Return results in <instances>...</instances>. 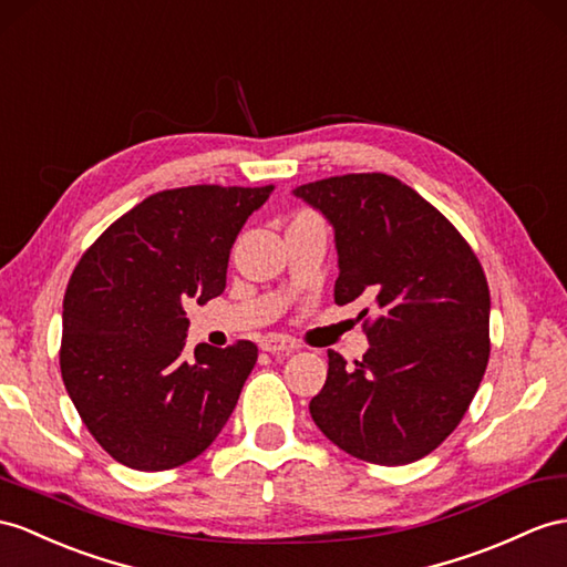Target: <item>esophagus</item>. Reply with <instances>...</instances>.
Returning <instances> with one entry per match:
<instances>
[{"label": "esophagus", "mask_w": 567, "mask_h": 567, "mask_svg": "<svg viewBox=\"0 0 567 567\" xmlns=\"http://www.w3.org/2000/svg\"><path fill=\"white\" fill-rule=\"evenodd\" d=\"M259 347L267 353H291L296 349V343L281 334H267V337H261Z\"/></svg>", "instance_id": "obj_1"}]
</instances>
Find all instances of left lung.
<instances>
[{
  "mask_svg": "<svg viewBox=\"0 0 567 567\" xmlns=\"http://www.w3.org/2000/svg\"><path fill=\"white\" fill-rule=\"evenodd\" d=\"M334 226L337 306L375 302L363 361L329 351L317 427L351 457L396 466L431 454L460 425L491 355L488 281L472 245L416 189L384 173L300 185ZM370 308L361 312L368 315Z\"/></svg>",
  "mask_w": 567,
  "mask_h": 567,
  "instance_id": "left-lung-1",
  "label": "left lung"
}]
</instances>
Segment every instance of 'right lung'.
Instances as JSON below:
<instances>
[{
	"label": "right lung",
	"instance_id": "obj_1",
	"mask_svg": "<svg viewBox=\"0 0 567 567\" xmlns=\"http://www.w3.org/2000/svg\"><path fill=\"white\" fill-rule=\"evenodd\" d=\"M265 187L163 189L120 216L69 279L60 368L81 421L115 462L165 472L209 447L257 363L252 341L183 355L185 306L224 293L230 247Z\"/></svg>",
	"mask_w": 567,
	"mask_h": 567
}]
</instances>
